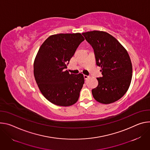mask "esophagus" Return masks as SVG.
<instances>
[{"mask_svg": "<svg viewBox=\"0 0 150 150\" xmlns=\"http://www.w3.org/2000/svg\"><path fill=\"white\" fill-rule=\"evenodd\" d=\"M83 77H84V79H85V80H86V79H88L89 78V76H86V75H84Z\"/></svg>", "mask_w": 150, "mask_h": 150, "instance_id": "obj_1", "label": "esophagus"}]
</instances>
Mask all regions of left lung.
Instances as JSON below:
<instances>
[{"mask_svg":"<svg viewBox=\"0 0 150 150\" xmlns=\"http://www.w3.org/2000/svg\"><path fill=\"white\" fill-rule=\"evenodd\" d=\"M82 35L92 46L96 64L103 74L97 78L98 86L92 90L94 99L104 104L118 101L127 91L132 77V65L126 49L105 31L94 30Z\"/></svg>","mask_w":150,"mask_h":150,"instance_id":"left-lung-1","label":"left lung"}]
</instances>
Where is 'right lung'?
Listing matches in <instances>:
<instances>
[{
    "label": "right lung",
    "instance_id": "obj_1",
    "mask_svg": "<svg viewBox=\"0 0 150 150\" xmlns=\"http://www.w3.org/2000/svg\"><path fill=\"white\" fill-rule=\"evenodd\" d=\"M85 40L80 33L50 36L42 43L34 62V76L42 95L62 107L74 104L85 83L81 73L70 74L67 68L79 45Z\"/></svg>",
    "mask_w": 150,
    "mask_h": 150
}]
</instances>
